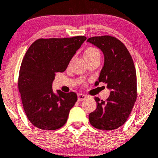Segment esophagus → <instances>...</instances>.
<instances>
[{"mask_svg": "<svg viewBox=\"0 0 158 158\" xmlns=\"http://www.w3.org/2000/svg\"><path fill=\"white\" fill-rule=\"evenodd\" d=\"M86 97L87 96H85V95L82 94V93H79V94H78V101L81 102V101L84 100V99H85Z\"/></svg>", "mask_w": 158, "mask_h": 158, "instance_id": "obj_1", "label": "esophagus"}]
</instances>
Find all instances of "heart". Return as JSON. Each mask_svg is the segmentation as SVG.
<instances>
[{"label": "heart", "mask_w": 158, "mask_h": 158, "mask_svg": "<svg viewBox=\"0 0 158 158\" xmlns=\"http://www.w3.org/2000/svg\"><path fill=\"white\" fill-rule=\"evenodd\" d=\"M83 56L85 61H89L90 59H95V58H100V53L97 48H94V47H88L84 51Z\"/></svg>", "instance_id": "obj_1"}]
</instances>
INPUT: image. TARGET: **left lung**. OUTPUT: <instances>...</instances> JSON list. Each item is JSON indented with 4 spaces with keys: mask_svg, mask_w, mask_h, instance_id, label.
Wrapping results in <instances>:
<instances>
[{
    "mask_svg": "<svg viewBox=\"0 0 158 158\" xmlns=\"http://www.w3.org/2000/svg\"><path fill=\"white\" fill-rule=\"evenodd\" d=\"M87 42L101 49L104 65L99 82H105L110 94L106 101L95 97L96 109L89 115L95 128L111 131L121 127L131 114L137 99V74L134 61L123 42L110 35L92 37Z\"/></svg>",
    "mask_w": 158,
    "mask_h": 158,
    "instance_id": "8db88e82",
    "label": "left lung"
}]
</instances>
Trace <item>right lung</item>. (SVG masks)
I'll use <instances>...</instances> for the list:
<instances>
[{
	"label": "right lung",
	"mask_w": 158,
	"mask_h": 158,
	"mask_svg": "<svg viewBox=\"0 0 158 158\" xmlns=\"http://www.w3.org/2000/svg\"><path fill=\"white\" fill-rule=\"evenodd\" d=\"M85 36L39 38L27 49L19 71L18 89L29 121L45 131L62 127L77 101L76 93L52 90L56 73H63Z\"/></svg>",
	"instance_id": "obj_1"
}]
</instances>
